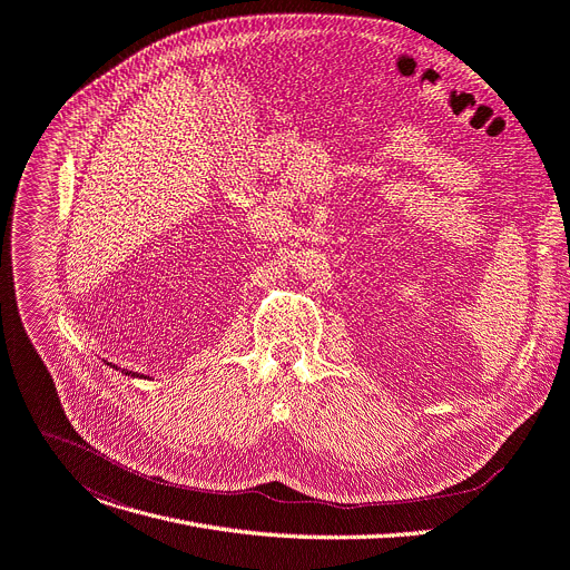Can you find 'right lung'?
Instances as JSON below:
<instances>
[{
	"label": "right lung",
	"instance_id": "add662e5",
	"mask_svg": "<svg viewBox=\"0 0 570 570\" xmlns=\"http://www.w3.org/2000/svg\"><path fill=\"white\" fill-rule=\"evenodd\" d=\"M114 368H116V371H120L118 366H114ZM122 373H125V375H131V377H145V375H138V373H134V371H122Z\"/></svg>",
	"mask_w": 570,
	"mask_h": 570
}]
</instances>
